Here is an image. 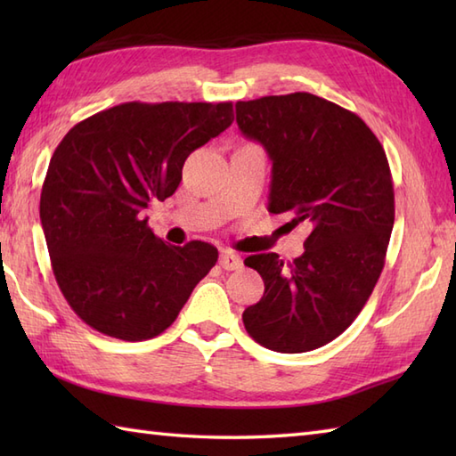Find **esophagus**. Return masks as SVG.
Wrapping results in <instances>:
<instances>
[{"instance_id": "obj_1", "label": "esophagus", "mask_w": 456, "mask_h": 456, "mask_svg": "<svg viewBox=\"0 0 456 456\" xmlns=\"http://www.w3.org/2000/svg\"><path fill=\"white\" fill-rule=\"evenodd\" d=\"M219 265L225 270H239V268H243V258H240L237 253L225 250V253H221V256H219Z\"/></svg>"}]
</instances>
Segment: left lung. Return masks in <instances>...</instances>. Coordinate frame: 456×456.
Segmentation results:
<instances>
[{
    "mask_svg": "<svg viewBox=\"0 0 456 456\" xmlns=\"http://www.w3.org/2000/svg\"><path fill=\"white\" fill-rule=\"evenodd\" d=\"M235 108L240 133L273 160L268 211L312 227L294 263L276 253L245 258L265 296L243 323L270 351H314L354 322L380 278L394 227L390 164L356 113L319 95H265Z\"/></svg>",
    "mask_w": 456,
    "mask_h": 456,
    "instance_id": "1",
    "label": "left lung"
}]
</instances>
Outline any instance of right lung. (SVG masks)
Returning <instances> with one entry per match:
<instances>
[{"mask_svg": "<svg viewBox=\"0 0 456 456\" xmlns=\"http://www.w3.org/2000/svg\"><path fill=\"white\" fill-rule=\"evenodd\" d=\"M233 119L231 102H127L64 134L43 183L41 223L56 284L86 325L147 341L216 266V247L168 245L142 211L176 191L190 152Z\"/></svg>", "mask_w": 456, "mask_h": 456, "instance_id": "obj_1", "label": "right lung"}]
</instances>
